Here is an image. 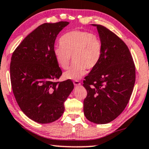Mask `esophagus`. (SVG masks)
Listing matches in <instances>:
<instances>
[{
    "mask_svg": "<svg viewBox=\"0 0 149 149\" xmlns=\"http://www.w3.org/2000/svg\"><path fill=\"white\" fill-rule=\"evenodd\" d=\"M73 84H74V86H80V85H81V83L79 82V81H74L73 82Z\"/></svg>",
    "mask_w": 149,
    "mask_h": 149,
    "instance_id": "1",
    "label": "esophagus"
}]
</instances>
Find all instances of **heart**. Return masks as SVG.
Returning a JSON list of instances; mask_svg holds the SVG:
<instances>
[{
  "mask_svg": "<svg viewBox=\"0 0 149 149\" xmlns=\"http://www.w3.org/2000/svg\"><path fill=\"white\" fill-rule=\"evenodd\" d=\"M60 46L55 48L53 55L61 68L65 70L70 64L71 57L74 63L63 73V78L77 81L84 76L86 69L92 70L101 59L103 44L99 37L82 31H72L61 37Z\"/></svg>",
  "mask_w": 149,
  "mask_h": 149,
  "instance_id": "1",
  "label": "heart"
}]
</instances>
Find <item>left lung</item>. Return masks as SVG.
<instances>
[{"label": "left lung", "instance_id": "obj_1", "mask_svg": "<svg viewBox=\"0 0 149 149\" xmlns=\"http://www.w3.org/2000/svg\"><path fill=\"white\" fill-rule=\"evenodd\" d=\"M97 29L103 44L101 59L85 77L86 89L84 111L96 124H107L116 118L126 107L136 81V68L124 42L105 26Z\"/></svg>", "mask_w": 149, "mask_h": 149}]
</instances>
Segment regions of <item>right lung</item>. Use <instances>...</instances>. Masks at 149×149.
I'll use <instances>...</instances> for the list:
<instances>
[{"mask_svg":"<svg viewBox=\"0 0 149 149\" xmlns=\"http://www.w3.org/2000/svg\"><path fill=\"white\" fill-rule=\"evenodd\" d=\"M68 22L44 23L23 40L13 52L10 75L13 94L30 119L46 124L64 111V102L74 89L70 80L57 82L62 72L53 55L59 33Z\"/></svg>","mask_w":149,"mask_h":149,"instance_id":"right-lung-1","label":"right lung"}]
</instances>
